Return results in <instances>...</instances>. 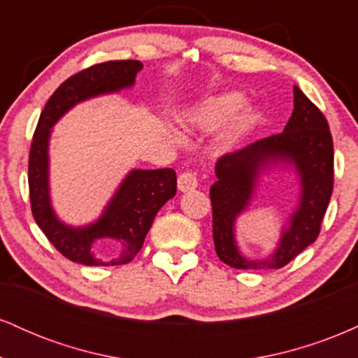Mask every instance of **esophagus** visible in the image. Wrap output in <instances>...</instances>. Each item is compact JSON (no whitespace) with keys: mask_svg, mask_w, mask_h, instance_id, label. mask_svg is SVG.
Segmentation results:
<instances>
[{"mask_svg":"<svg viewBox=\"0 0 358 358\" xmlns=\"http://www.w3.org/2000/svg\"><path fill=\"white\" fill-rule=\"evenodd\" d=\"M196 185H199V180H196V175L192 173V171H185V173L178 176V190L180 192L195 190Z\"/></svg>","mask_w":358,"mask_h":358,"instance_id":"34e87169","label":"esophagus"}]
</instances>
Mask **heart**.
<instances>
[{
  "label": "heart",
  "mask_w": 358,
  "mask_h": 358,
  "mask_svg": "<svg viewBox=\"0 0 358 358\" xmlns=\"http://www.w3.org/2000/svg\"><path fill=\"white\" fill-rule=\"evenodd\" d=\"M245 97L241 92H224L205 97L182 116V122L192 129H213L222 124L219 141L224 148H232L252 129L257 121V113L252 108H244ZM173 133V131H171Z\"/></svg>",
  "instance_id": "1"
}]
</instances>
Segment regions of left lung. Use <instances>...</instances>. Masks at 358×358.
<instances>
[{
	"label": "left lung",
	"mask_w": 358,
	"mask_h": 358,
	"mask_svg": "<svg viewBox=\"0 0 358 358\" xmlns=\"http://www.w3.org/2000/svg\"><path fill=\"white\" fill-rule=\"evenodd\" d=\"M294 109L285 131L224 155L210 188L215 252L234 269H279L313 244L334 192V139L324 116L296 85ZM276 164L293 166L300 178V200L275 252L248 259L235 242V220L248 206L260 175Z\"/></svg>",
	"instance_id": "1"
}]
</instances>
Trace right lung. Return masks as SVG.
<instances>
[{
	"mask_svg": "<svg viewBox=\"0 0 358 358\" xmlns=\"http://www.w3.org/2000/svg\"><path fill=\"white\" fill-rule=\"evenodd\" d=\"M143 69L138 60H110L69 77L47 101L36 124L28 159V187L31 213L47 239L62 256L84 266L127 264L143 248L155 215L176 193V173L171 168L131 170L122 180L101 217L84 227L64 224L52 207L48 182V143L52 127L73 106L104 94L131 87ZM110 240L118 252L110 259L97 258L93 245Z\"/></svg>",
	"mask_w": 358,
	"mask_h": 358,
	"instance_id": "right-lung-1",
	"label": "right lung"
}]
</instances>
